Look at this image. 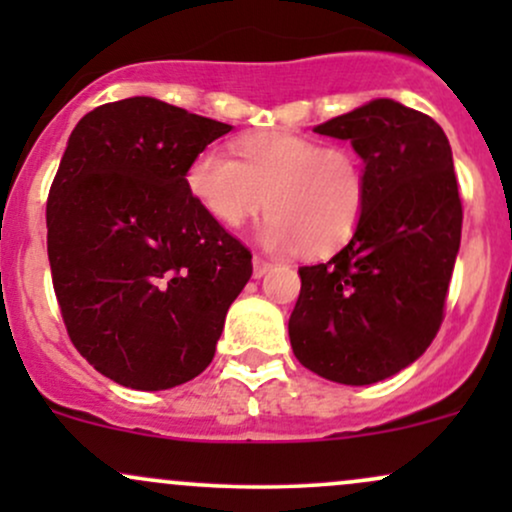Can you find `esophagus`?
<instances>
[{
	"instance_id": "obj_1",
	"label": "esophagus",
	"mask_w": 512,
	"mask_h": 512,
	"mask_svg": "<svg viewBox=\"0 0 512 512\" xmlns=\"http://www.w3.org/2000/svg\"><path fill=\"white\" fill-rule=\"evenodd\" d=\"M272 269H274V262L264 260V257H260V255L252 257V276H255V279H262V276L267 272H272Z\"/></svg>"
}]
</instances>
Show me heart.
<instances>
[{
	"mask_svg": "<svg viewBox=\"0 0 512 512\" xmlns=\"http://www.w3.org/2000/svg\"><path fill=\"white\" fill-rule=\"evenodd\" d=\"M238 156L211 146L187 170L192 197L221 226H243L269 202L257 233L264 248L330 252L354 236L368 197L354 151L269 129L240 139Z\"/></svg>",
	"mask_w": 512,
	"mask_h": 512,
	"instance_id": "heart-1",
	"label": "heart"
}]
</instances>
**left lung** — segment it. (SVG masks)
Returning a JSON list of instances; mask_svg holds the SVG:
<instances>
[{"label":"left lung","mask_w":512,"mask_h":512,"mask_svg":"<svg viewBox=\"0 0 512 512\" xmlns=\"http://www.w3.org/2000/svg\"><path fill=\"white\" fill-rule=\"evenodd\" d=\"M315 132L349 139L368 197L349 243L330 262L298 269L291 349L320 378L373 385L411 366L443 322L462 236L450 142L436 120L392 98Z\"/></svg>","instance_id":"left-lung-1"}]
</instances>
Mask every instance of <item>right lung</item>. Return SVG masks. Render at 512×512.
Masks as SVG:
<instances>
[{
  "instance_id": "obj_1",
  "label": "right lung",
  "mask_w": 512,
  "mask_h": 512,
  "mask_svg": "<svg viewBox=\"0 0 512 512\" xmlns=\"http://www.w3.org/2000/svg\"><path fill=\"white\" fill-rule=\"evenodd\" d=\"M231 125L149 96L69 134L48 197V257L69 339L105 378L168 390L214 358L252 255L211 219L187 170Z\"/></svg>"
}]
</instances>
